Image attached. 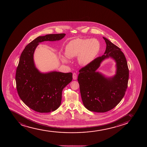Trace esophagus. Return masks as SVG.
<instances>
[{
	"label": "esophagus",
	"instance_id": "esophagus-1",
	"mask_svg": "<svg viewBox=\"0 0 147 147\" xmlns=\"http://www.w3.org/2000/svg\"><path fill=\"white\" fill-rule=\"evenodd\" d=\"M73 78L74 80H76L77 79V74L76 73H74L73 74Z\"/></svg>",
	"mask_w": 147,
	"mask_h": 147
}]
</instances>
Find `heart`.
Masks as SVG:
<instances>
[{
	"mask_svg": "<svg viewBox=\"0 0 147 147\" xmlns=\"http://www.w3.org/2000/svg\"><path fill=\"white\" fill-rule=\"evenodd\" d=\"M100 44L96 39H74L65 47L66 56H61L64 63L69 62L68 58L78 56V62L81 66H87L94 60L100 52Z\"/></svg>",
	"mask_w": 147,
	"mask_h": 147,
	"instance_id": "b5f03b06",
	"label": "heart"
}]
</instances>
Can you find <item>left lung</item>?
Here are the masks:
<instances>
[{
  "label": "left lung",
  "mask_w": 147,
  "mask_h": 147,
  "mask_svg": "<svg viewBox=\"0 0 147 147\" xmlns=\"http://www.w3.org/2000/svg\"><path fill=\"white\" fill-rule=\"evenodd\" d=\"M107 47L103 55L94 59L79 71L78 80L83 103L87 109L106 112L112 109L125 96L128 84L129 70L127 60L119 47L103 37ZM111 57L117 63V73L106 78L96 72L101 62Z\"/></svg>",
  "instance_id": "1"
}]
</instances>
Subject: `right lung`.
Wrapping results in <instances>:
<instances>
[{"label":"right lung","instance_id":"right-lung-1","mask_svg":"<svg viewBox=\"0 0 147 147\" xmlns=\"http://www.w3.org/2000/svg\"><path fill=\"white\" fill-rule=\"evenodd\" d=\"M66 34L39 36L28 44L20 55L16 74L17 92L27 107L39 113H49L61 105L63 89L73 79L71 73H41L36 67L33 54L39 42L55 41Z\"/></svg>","mask_w":147,"mask_h":147}]
</instances>
